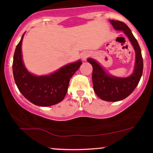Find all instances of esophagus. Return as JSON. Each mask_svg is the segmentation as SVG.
<instances>
[{
  "instance_id": "esophagus-1",
  "label": "esophagus",
  "mask_w": 153,
  "mask_h": 153,
  "mask_svg": "<svg viewBox=\"0 0 153 153\" xmlns=\"http://www.w3.org/2000/svg\"><path fill=\"white\" fill-rule=\"evenodd\" d=\"M88 54H89L88 52H82V54H81V58H82V60H83V61L86 60L87 57H88Z\"/></svg>"
}]
</instances>
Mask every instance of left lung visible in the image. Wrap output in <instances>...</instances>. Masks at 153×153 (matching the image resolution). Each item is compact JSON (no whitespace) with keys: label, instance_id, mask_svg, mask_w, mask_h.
<instances>
[{"label":"left lung","instance_id":"8db88e82","mask_svg":"<svg viewBox=\"0 0 153 153\" xmlns=\"http://www.w3.org/2000/svg\"><path fill=\"white\" fill-rule=\"evenodd\" d=\"M116 30L123 31L129 38L136 53V62L132 75L128 78H116L108 75L96 61L88 59L93 66L92 80L96 94L106 101H118L129 96L138 85L143 75V59L141 49L127 25L120 21L111 20Z\"/></svg>","mask_w":153,"mask_h":153}]
</instances>
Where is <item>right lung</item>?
<instances>
[{
	"label": "right lung",
	"mask_w": 153,
	"mask_h": 153,
	"mask_svg": "<svg viewBox=\"0 0 153 153\" xmlns=\"http://www.w3.org/2000/svg\"><path fill=\"white\" fill-rule=\"evenodd\" d=\"M24 34L16 47L13 61V73L19 91L28 101L39 106L57 104L64 99L70 80L82 65L80 60L62 67L46 76H35L27 71L22 57Z\"/></svg>",
	"instance_id": "1"
}]
</instances>
